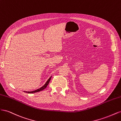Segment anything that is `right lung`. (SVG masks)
Wrapping results in <instances>:
<instances>
[{"label": "right lung", "mask_w": 121, "mask_h": 121, "mask_svg": "<svg viewBox=\"0 0 121 121\" xmlns=\"http://www.w3.org/2000/svg\"><path fill=\"white\" fill-rule=\"evenodd\" d=\"M51 78H52V77H50L49 78V79L47 80V82H46V83L44 84V85H43L42 87L40 88H39V89H38L37 90H34V91H31V92H27V91H24V92L28 93H36V92H39V91H42V90H44L45 88H46L47 87V86L48 85V84L49 83V81H50Z\"/></svg>", "instance_id": "right-lung-1"}]
</instances>
